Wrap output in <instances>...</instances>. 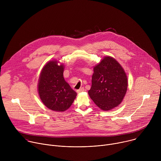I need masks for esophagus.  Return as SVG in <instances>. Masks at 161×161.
<instances>
[{"mask_svg": "<svg viewBox=\"0 0 161 161\" xmlns=\"http://www.w3.org/2000/svg\"><path fill=\"white\" fill-rule=\"evenodd\" d=\"M84 88L83 87H82V88H80L79 90H77V92L78 93H80V92H83L84 91Z\"/></svg>", "mask_w": 161, "mask_h": 161, "instance_id": "esophagus-1", "label": "esophagus"}]
</instances>
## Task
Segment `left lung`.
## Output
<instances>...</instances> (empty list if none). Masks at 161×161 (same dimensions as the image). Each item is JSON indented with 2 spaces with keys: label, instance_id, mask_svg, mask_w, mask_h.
Masks as SVG:
<instances>
[{
  "label": "left lung",
  "instance_id": "obj_1",
  "mask_svg": "<svg viewBox=\"0 0 161 161\" xmlns=\"http://www.w3.org/2000/svg\"><path fill=\"white\" fill-rule=\"evenodd\" d=\"M127 85L122 67L114 58L108 56L94 67L92 86L88 93L99 108L108 111L122 103Z\"/></svg>",
  "mask_w": 161,
  "mask_h": 161
}]
</instances>
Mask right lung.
Wrapping results in <instances>:
<instances>
[{
    "label": "right lung",
    "mask_w": 161,
    "mask_h": 161,
    "mask_svg": "<svg viewBox=\"0 0 161 161\" xmlns=\"http://www.w3.org/2000/svg\"><path fill=\"white\" fill-rule=\"evenodd\" d=\"M52 60L46 64L41 72L38 93L42 103L55 111H64L73 104L76 92L64 80V66Z\"/></svg>",
    "instance_id": "add662e5"
}]
</instances>
